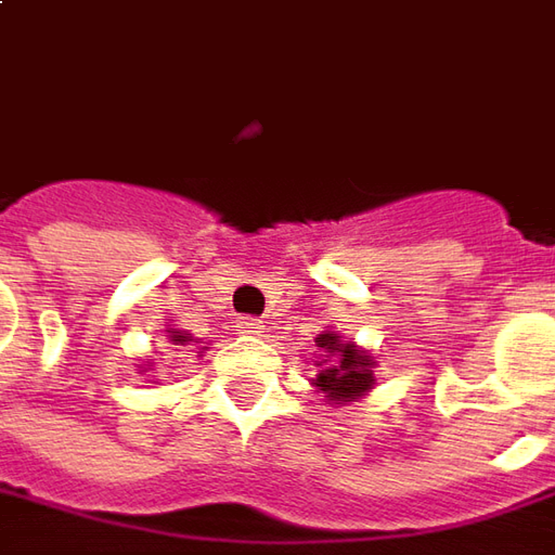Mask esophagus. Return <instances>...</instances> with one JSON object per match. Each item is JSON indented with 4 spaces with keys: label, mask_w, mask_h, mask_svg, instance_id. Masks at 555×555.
<instances>
[{
    "label": "esophagus",
    "mask_w": 555,
    "mask_h": 555,
    "mask_svg": "<svg viewBox=\"0 0 555 555\" xmlns=\"http://www.w3.org/2000/svg\"><path fill=\"white\" fill-rule=\"evenodd\" d=\"M236 331H240L243 337H263V322L261 319H251V315H243V319L236 322Z\"/></svg>",
    "instance_id": "1"
}]
</instances>
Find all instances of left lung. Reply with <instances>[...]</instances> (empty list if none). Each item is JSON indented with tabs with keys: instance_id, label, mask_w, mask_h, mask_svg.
Segmentation results:
<instances>
[{
	"instance_id": "obj_1",
	"label": "left lung",
	"mask_w": 555,
	"mask_h": 555,
	"mask_svg": "<svg viewBox=\"0 0 555 555\" xmlns=\"http://www.w3.org/2000/svg\"><path fill=\"white\" fill-rule=\"evenodd\" d=\"M315 346L322 356H315V367L319 373L309 379L315 391H322L327 404H349L364 398L373 386H376V358L367 349H361L352 340L340 337L334 327L322 331L315 337Z\"/></svg>"
}]
</instances>
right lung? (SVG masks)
<instances>
[{"instance_id": "add662e5", "label": "right lung", "mask_w": 555, "mask_h": 555, "mask_svg": "<svg viewBox=\"0 0 555 555\" xmlns=\"http://www.w3.org/2000/svg\"><path fill=\"white\" fill-rule=\"evenodd\" d=\"M167 343L169 346H179V349H182V346H197L199 340H194V334H188V331H182V327H176V325H169L167 327ZM203 349H209V346H199V352H203ZM151 367H154V361H145V364H142V371H151Z\"/></svg>"}]
</instances>
